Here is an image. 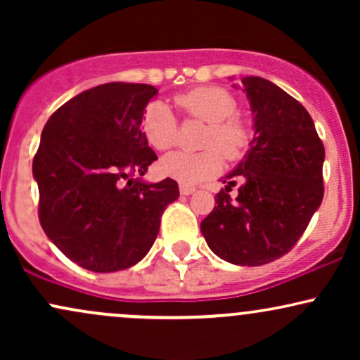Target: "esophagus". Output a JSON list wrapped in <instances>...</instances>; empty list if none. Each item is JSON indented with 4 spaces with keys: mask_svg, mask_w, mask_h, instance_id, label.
Returning <instances> with one entry per match:
<instances>
[{
    "mask_svg": "<svg viewBox=\"0 0 360 360\" xmlns=\"http://www.w3.org/2000/svg\"><path fill=\"white\" fill-rule=\"evenodd\" d=\"M194 191H196V189H194L193 186H184V184L179 186V193L183 194V196H189V194H193Z\"/></svg>",
    "mask_w": 360,
    "mask_h": 360,
    "instance_id": "1",
    "label": "esophagus"
}]
</instances>
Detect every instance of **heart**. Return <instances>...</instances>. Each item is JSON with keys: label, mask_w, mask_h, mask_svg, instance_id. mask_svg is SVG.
Segmentation results:
<instances>
[{"label": "heart", "mask_w": 360, "mask_h": 360, "mask_svg": "<svg viewBox=\"0 0 360 360\" xmlns=\"http://www.w3.org/2000/svg\"><path fill=\"white\" fill-rule=\"evenodd\" d=\"M177 106L189 117L208 123L203 152L176 150L159 160L160 174L184 186H193L218 174L225 159L237 160L245 154L252 140V127L237 111V100L220 86H203L179 94ZM142 130L147 142L157 150L172 147L177 135V122L164 101H154L146 108Z\"/></svg>", "instance_id": "b5f03b06"}]
</instances>
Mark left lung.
Wrapping results in <instances>:
<instances>
[{"label":"left lung","mask_w":360,"mask_h":360,"mask_svg":"<svg viewBox=\"0 0 360 360\" xmlns=\"http://www.w3.org/2000/svg\"><path fill=\"white\" fill-rule=\"evenodd\" d=\"M254 139L243 159L221 177L225 189L201 221L218 257L235 266H262L295 247L323 200L325 148L304 106L274 82L242 77ZM233 88L237 86L233 84ZM241 181L235 200L229 191Z\"/></svg>","instance_id":"1"}]
</instances>
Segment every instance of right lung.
Wrapping results in <instances>:
<instances>
[{
    "label": "right lung",
    "instance_id": "1",
    "mask_svg": "<svg viewBox=\"0 0 360 360\" xmlns=\"http://www.w3.org/2000/svg\"><path fill=\"white\" fill-rule=\"evenodd\" d=\"M157 93L134 82L96 86L64 103L44 127L32 166L40 225L88 271L135 266L154 245L166 206L179 198L171 177H140L157 159L142 131L143 110Z\"/></svg>",
    "mask_w": 360,
    "mask_h": 360
}]
</instances>
